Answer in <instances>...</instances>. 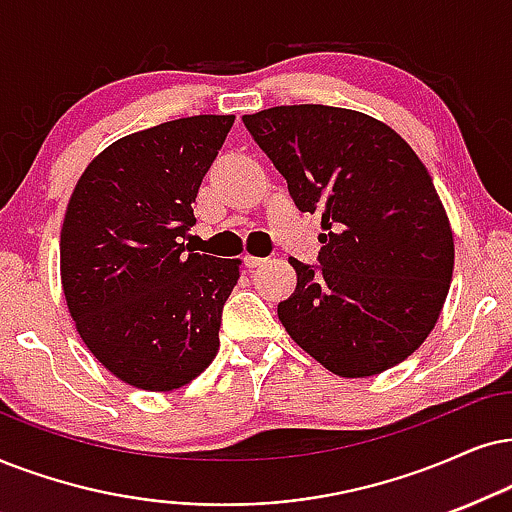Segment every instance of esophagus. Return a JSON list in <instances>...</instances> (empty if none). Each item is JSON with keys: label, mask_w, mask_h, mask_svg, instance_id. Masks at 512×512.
<instances>
[{"label": "esophagus", "mask_w": 512, "mask_h": 512, "mask_svg": "<svg viewBox=\"0 0 512 512\" xmlns=\"http://www.w3.org/2000/svg\"><path fill=\"white\" fill-rule=\"evenodd\" d=\"M243 262H245V267H260V264H264L267 260H264V257H257V255H245Z\"/></svg>", "instance_id": "obj_1"}]
</instances>
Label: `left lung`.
Here are the masks:
<instances>
[{
    "label": "left lung",
    "instance_id": "left-lung-1",
    "mask_svg": "<svg viewBox=\"0 0 512 512\" xmlns=\"http://www.w3.org/2000/svg\"><path fill=\"white\" fill-rule=\"evenodd\" d=\"M302 212H321V269L290 257L278 319L340 378H368L423 345L454 274V231L416 151L385 122L300 103L243 115Z\"/></svg>",
    "mask_w": 512,
    "mask_h": 512
}]
</instances>
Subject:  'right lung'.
I'll return each instance as SVG.
<instances>
[{"label": "right lung", "instance_id": "right-lung-1", "mask_svg": "<svg viewBox=\"0 0 512 512\" xmlns=\"http://www.w3.org/2000/svg\"><path fill=\"white\" fill-rule=\"evenodd\" d=\"M234 115H193L127 134L77 179L61 226V286L89 352L148 392L189 385L219 349L241 260L181 243L200 181Z\"/></svg>", "mask_w": 512, "mask_h": 512}]
</instances>
